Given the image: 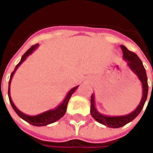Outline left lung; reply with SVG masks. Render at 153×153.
Masks as SVG:
<instances>
[{"mask_svg":"<svg viewBox=\"0 0 153 153\" xmlns=\"http://www.w3.org/2000/svg\"><path fill=\"white\" fill-rule=\"evenodd\" d=\"M120 47L123 51V59L127 61V65L128 66V68L138 76V79L140 80V82L142 83L143 94H142V99L140 101V103L138 104L137 108L128 115H120V116H108V115H102V113H100L95 106L94 94H92V96H91V109H90L91 115L98 123L106 125L109 128H120L129 122H131L133 120H134L138 116V114L141 112L142 109L143 108V106H144L145 102L147 100V97H148V77H147L146 70H145L143 65L142 63L141 60L138 58L136 54L128 51L125 46L121 45Z\"/></svg>","mask_w":153,"mask_h":153,"instance_id":"1","label":"left lung"}]
</instances>
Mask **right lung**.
Here are the masks:
<instances>
[{"label":"right lung","instance_id":"right-lung-1","mask_svg":"<svg viewBox=\"0 0 153 153\" xmlns=\"http://www.w3.org/2000/svg\"><path fill=\"white\" fill-rule=\"evenodd\" d=\"M38 44H35L33 46H32V47H30L24 55H23V56H22L20 61H19L18 65L15 66V70H14V71H13L11 73V74H10V81H9L8 96L9 99H10V102L11 104L13 109H14V111H15V112L17 113V115H18L20 118H22L24 120L27 121L28 123H29V124H31V125H35V126H45V125H50V124H52L54 122L57 121L58 120H60V119L65 114V111H66L67 109V105H68V102H69V100H70V98L71 97V96H72V94L75 92V90L78 88V87L79 86L74 87L72 89L70 90V92L67 93L66 97H65V98L64 99L62 103H61L60 105H59L57 107L54 108V109L49 110V111H45V112H42L41 113V114H38V115H26V114H25V113H23L22 111H20L15 106L14 102H12L11 97H10V83H11L12 78L14 76V74H15V72L16 71V70L18 69V67L26 60V58H27L29 55H31V54L33 52V51L36 50V49L38 48Z\"/></svg>","mask_w":153,"mask_h":153}]
</instances>
